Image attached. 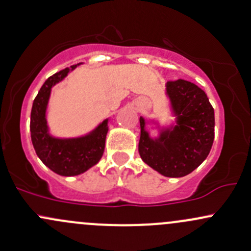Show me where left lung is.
I'll return each instance as SVG.
<instances>
[{
    "label": "left lung",
    "instance_id": "8db88e82",
    "mask_svg": "<svg viewBox=\"0 0 251 251\" xmlns=\"http://www.w3.org/2000/svg\"><path fill=\"white\" fill-rule=\"evenodd\" d=\"M175 125H155L159 134L151 137L144 117H140L139 153L142 160L165 177H183L203 163L214 140V109L207 94L195 83L176 80L166 83Z\"/></svg>",
    "mask_w": 251,
    "mask_h": 251
}]
</instances>
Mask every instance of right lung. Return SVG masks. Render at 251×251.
<instances>
[{
  "mask_svg": "<svg viewBox=\"0 0 251 251\" xmlns=\"http://www.w3.org/2000/svg\"><path fill=\"white\" fill-rule=\"evenodd\" d=\"M79 64L56 73L44 82L33 100L29 123L32 144L38 158L51 171L66 177L83 174L100 160L109 130L106 118L92 131L79 137H56L50 134L47 110L51 90Z\"/></svg>",
  "mask_w": 251,
  "mask_h": 251,
  "instance_id": "1",
  "label": "right lung"
}]
</instances>
